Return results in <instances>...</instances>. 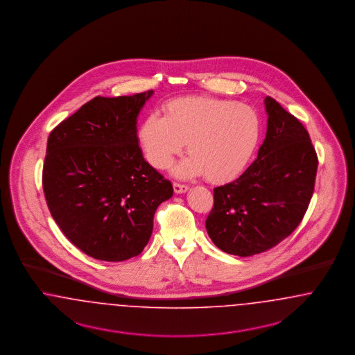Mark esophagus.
I'll use <instances>...</instances> for the list:
<instances>
[{
    "instance_id": "1",
    "label": "esophagus",
    "mask_w": 355,
    "mask_h": 355,
    "mask_svg": "<svg viewBox=\"0 0 355 355\" xmlns=\"http://www.w3.org/2000/svg\"><path fill=\"white\" fill-rule=\"evenodd\" d=\"M173 191H175V193H184L188 191V185L173 183Z\"/></svg>"
}]
</instances>
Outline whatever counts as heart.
Masks as SVG:
<instances>
[{"instance_id":"1","label":"heart","mask_w":355,"mask_h":355,"mask_svg":"<svg viewBox=\"0 0 355 355\" xmlns=\"http://www.w3.org/2000/svg\"><path fill=\"white\" fill-rule=\"evenodd\" d=\"M260 134L261 119L254 108L212 96L175 98L166 103L164 115L148 114L138 131L154 167L167 168L187 141L191 154L175 167V175H205L212 183L231 182L245 170Z\"/></svg>"}]
</instances>
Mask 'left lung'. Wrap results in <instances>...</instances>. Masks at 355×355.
Wrapping results in <instances>:
<instances>
[{"instance_id":"1","label":"left lung","mask_w":355,"mask_h":355,"mask_svg":"<svg viewBox=\"0 0 355 355\" xmlns=\"http://www.w3.org/2000/svg\"><path fill=\"white\" fill-rule=\"evenodd\" d=\"M266 137L234 182L214 189L208 236L223 252L248 257L276 247L298 227L313 196L318 157L306 128L265 98Z\"/></svg>"}]
</instances>
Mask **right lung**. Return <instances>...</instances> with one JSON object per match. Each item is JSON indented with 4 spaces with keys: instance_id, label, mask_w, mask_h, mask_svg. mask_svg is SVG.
I'll return each instance as SVG.
<instances>
[{
    "instance_id": "right-lung-1",
    "label": "right lung",
    "mask_w": 355,
    "mask_h": 355,
    "mask_svg": "<svg viewBox=\"0 0 355 355\" xmlns=\"http://www.w3.org/2000/svg\"><path fill=\"white\" fill-rule=\"evenodd\" d=\"M153 94L95 96L47 139L42 185L49 211L63 234L96 260L140 254L156 208L173 193L139 147L137 119Z\"/></svg>"
}]
</instances>
